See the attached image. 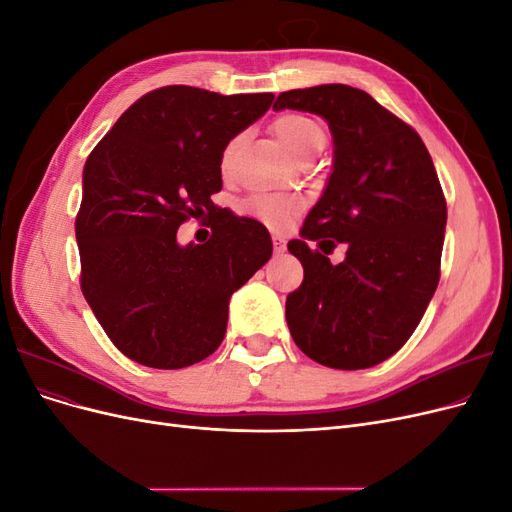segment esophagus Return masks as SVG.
Instances as JSON below:
<instances>
[{
    "label": "esophagus",
    "instance_id": "34e87169",
    "mask_svg": "<svg viewBox=\"0 0 512 512\" xmlns=\"http://www.w3.org/2000/svg\"><path fill=\"white\" fill-rule=\"evenodd\" d=\"M273 250H275V254L286 252V241L282 237H273Z\"/></svg>",
    "mask_w": 512,
    "mask_h": 512
}]
</instances>
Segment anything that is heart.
Returning <instances> with one entry per match:
<instances>
[{
  "label": "heart",
  "mask_w": 512,
  "mask_h": 512,
  "mask_svg": "<svg viewBox=\"0 0 512 512\" xmlns=\"http://www.w3.org/2000/svg\"><path fill=\"white\" fill-rule=\"evenodd\" d=\"M271 130L294 160L312 158L327 145V134L320 123L303 113H284L275 117ZM239 145L241 134L232 136L224 145L220 153V170L224 175L232 170ZM243 211L271 230H282L303 211V200L286 194H254L243 203Z\"/></svg>",
  "instance_id": "obj_1"
}]
</instances>
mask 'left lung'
<instances>
[{"label": "left lung", "instance_id": "obj_1", "mask_svg": "<svg viewBox=\"0 0 512 512\" xmlns=\"http://www.w3.org/2000/svg\"><path fill=\"white\" fill-rule=\"evenodd\" d=\"M273 108L324 117L335 145L327 188L301 239L288 243L303 265V282L286 299L290 335L320 365L374 367L408 342L440 282L446 200L438 173L416 130L363 89H290ZM337 242L347 243V260L331 266L326 254Z\"/></svg>", "mask_w": 512, "mask_h": 512}]
</instances>
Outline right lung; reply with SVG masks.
I'll use <instances>...</instances> for the list:
<instances>
[{"instance_id":"obj_1","label":"right lung","mask_w":512,"mask_h":512,"mask_svg":"<svg viewBox=\"0 0 512 512\" xmlns=\"http://www.w3.org/2000/svg\"><path fill=\"white\" fill-rule=\"evenodd\" d=\"M273 94L168 85L123 113L83 170L76 215L81 290L128 359L181 369L218 350L228 301L271 258L269 230L213 205L220 153ZM209 217L212 239L181 248L178 226Z\"/></svg>"}]
</instances>
